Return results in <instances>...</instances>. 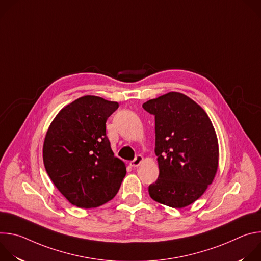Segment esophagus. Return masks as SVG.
Masks as SVG:
<instances>
[{
	"mask_svg": "<svg viewBox=\"0 0 261 261\" xmlns=\"http://www.w3.org/2000/svg\"><path fill=\"white\" fill-rule=\"evenodd\" d=\"M142 161H143V157H142L141 155H137V156L135 157V159L130 162V165H131L132 167H138V166L141 164Z\"/></svg>",
	"mask_w": 261,
	"mask_h": 261,
	"instance_id": "esophagus-1",
	"label": "esophagus"
}]
</instances>
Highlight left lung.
Listing matches in <instances>:
<instances>
[{
  "mask_svg": "<svg viewBox=\"0 0 261 261\" xmlns=\"http://www.w3.org/2000/svg\"><path fill=\"white\" fill-rule=\"evenodd\" d=\"M155 116L159 177L148 186L155 201L181 208L196 201L215 178L219 145L214 126L201 106L170 92L142 104Z\"/></svg>",
  "mask_w": 261,
  "mask_h": 261,
  "instance_id": "8db88e82",
  "label": "left lung"
}]
</instances>
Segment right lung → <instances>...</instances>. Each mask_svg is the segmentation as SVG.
Listing matches in <instances>:
<instances>
[{
    "instance_id": "add662e5",
    "label": "right lung",
    "mask_w": 261,
    "mask_h": 261,
    "mask_svg": "<svg viewBox=\"0 0 261 261\" xmlns=\"http://www.w3.org/2000/svg\"><path fill=\"white\" fill-rule=\"evenodd\" d=\"M119 103L84 96L60 110L43 143V162L58 190L73 205L100 206L113 199L126 175L115 157L105 123Z\"/></svg>"
}]
</instances>
